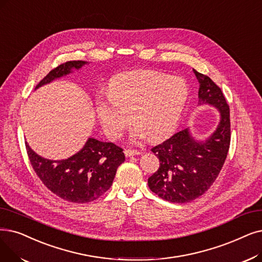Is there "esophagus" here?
Here are the masks:
<instances>
[{
  "label": "esophagus",
  "instance_id": "34e87169",
  "mask_svg": "<svg viewBox=\"0 0 262 262\" xmlns=\"http://www.w3.org/2000/svg\"><path fill=\"white\" fill-rule=\"evenodd\" d=\"M124 153H125V155H126L127 157L135 156V155H140V154H141V152L136 151V150H125Z\"/></svg>",
  "mask_w": 262,
  "mask_h": 262
}]
</instances>
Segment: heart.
Listing matches in <instances>:
<instances>
[{
  "label": "heart",
  "mask_w": 262,
  "mask_h": 262,
  "mask_svg": "<svg viewBox=\"0 0 262 262\" xmlns=\"http://www.w3.org/2000/svg\"><path fill=\"white\" fill-rule=\"evenodd\" d=\"M108 95L97 101L96 113L109 138L121 137L133 120V140L147 136L156 141L174 130L187 103L188 86L182 78L141 70L113 78Z\"/></svg>",
  "instance_id": "obj_1"
}]
</instances>
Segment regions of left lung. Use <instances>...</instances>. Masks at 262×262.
Here are the masks:
<instances>
[{
    "label": "left lung",
    "instance_id": "1",
    "mask_svg": "<svg viewBox=\"0 0 262 262\" xmlns=\"http://www.w3.org/2000/svg\"><path fill=\"white\" fill-rule=\"evenodd\" d=\"M199 82V105L220 112V122L207 138L199 140L189 127L158 144L152 152L159 159L157 171L147 180L161 198L186 203L203 195L220 174L230 145V113L222 90L208 76L192 70Z\"/></svg>",
    "mask_w": 262,
    "mask_h": 262
}]
</instances>
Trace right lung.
Returning <instances> with one entry per match:
<instances>
[{
    "label": "right lung",
    "mask_w": 262,
    "mask_h": 262,
    "mask_svg": "<svg viewBox=\"0 0 262 262\" xmlns=\"http://www.w3.org/2000/svg\"><path fill=\"white\" fill-rule=\"evenodd\" d=\"M85 61H70L52 70L36 85L38 88L81 70ZM34 171L53 194L75 203L96 200L112 185L118 167L124 163L121 147L112 142L88 138L83 147L71 157L61 161L45 158L34 152L26 142Z\"/></svg>",
    "instance_id": "add662e5"
}]
</instances>
